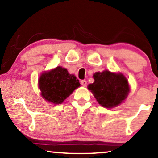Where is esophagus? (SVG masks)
<instances>
[{
  "instance_id": "esophagus-1",
  "label": "esophagus",
  "mask_w": 158,
  "mask_h": 158,
  "mask_svg": "<svg viewBox=\"0 0 158 158\" xmlns=\"http://www.w3.org/2000/svg\"><path fill=\"white\" fill-rule=\"evenodd\" d=\"M81 85L84 86V87H85V86L87 85V81H86V80H81Z\"/></svg>"
}]
</instances>
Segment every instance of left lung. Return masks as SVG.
<instances>
[{
  "mask_svg": "<svg viewBox=\"0 0 158 158\" xmlns=\"http://www.w3.org/2000/svg\"><path fill=\"white\" fill-rule=\"evenodd\" d=\"M93 78L95 81L88 85V89L102 106H117L127 98L129 93L128 82L121 73L104 71L94 73Z\"/></svg>",
  "mask_w": 158,
  "mask_h": 158,
  "instance_id": "left-lung-1",
  "label": "left lung"
}]
</instances>
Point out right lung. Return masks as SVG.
<instances>
[{"mask_svg":"<svg viewBox=\"0 0 158 158\" xmlns=\"http://www.w3.org/2000/svg\"><path fill=\"white\" fill-rule=\"evenodd\" d=\"M79 81L74 75L69 74L67 69L59 66L42 73L39 78V87L44 98L59 104L80 86Z\"/></svg>","mask_w":158,"mask_h":158,"instance_id":"add662e5","label":"right lung"}]
</instances>
